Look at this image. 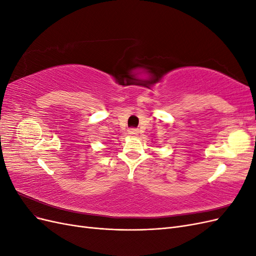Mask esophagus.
Returning a JSON list of instances; mask_svg holds the SVG:
<instances>
[{
    "instance_id": "obj_1",
    "label": "esophagus",
    "mask_w": 256,
    "mask_h": 256,
    "mask_svg": "<svg viewBox=\"0 0 256 256\" xmlns=\"http://www.w3.org/2000/svg\"><path fill=\"white\" fill-rule=\"evenodd\" d=\"M138 129H136V128H131V129H129V134H138Z\"/></svg>"
}]
</instances>
